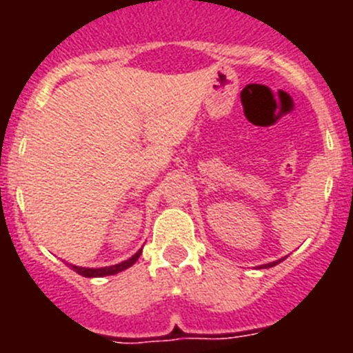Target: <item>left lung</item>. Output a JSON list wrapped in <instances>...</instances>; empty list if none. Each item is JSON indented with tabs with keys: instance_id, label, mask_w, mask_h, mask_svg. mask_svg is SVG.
Returning <instances> with one entry per match:
<instances>
[{
	"instance_id": "8db88e82",
	"label": "left lung",
	"mask_w": 353,
	"mask_h": 353,
	"mask_svg": "<svg viewBox=\"0 0 353 353\" xmlns=\"http://www.w3.org/2000/svg\"><path fill=\"white\" fill-rule=\"evenodd\" d=\"M283 260H285V258H281V260H276V261H272V263H265V265H260V269H269V267H274V265L281 263Z\"/></svg>"
}]
</instances>
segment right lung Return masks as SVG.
I'll return each mask as SVG.
<instances>
[{"instance_id":"1","label":"right lung","mask_w":353,"mask_h":353,"mask_svg":"<svg viewBox=\"0 0 353 353\" xmlns=\"http://www.w3.org/2000/svg\"><path fill=\"white\" fill-rule=\"evenodd\" d=\"M143 249H139L136 254H132V256L129 258V260L121 261V263H117V265H111V267H101V269H88V267H79V265H72V263H67L70 265L72 269L76 270L77 274H81L83 277H104V276H113V274H118L121 272V270L129 269V267H132L136 261H138V258L141 256Z\"/></svg>"}]
</instances>
